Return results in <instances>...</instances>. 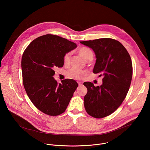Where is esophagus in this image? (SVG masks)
<instances>
[{"label":"esophagus","instance_id":"1","mask_svg":"<svg viewBox=\"0 0 150 150\" xmlns=\"http://www.w3.org/2000/svg\"><path fill=\"white\" fill-rule=\"evenodd\" d=\"M78 85H79V87H81V86H82V82H78Z\"/></svg>","mask_w":150,"mask_h":150}]
</instances>
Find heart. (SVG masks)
<instances>
[{
  "instance_id": "b5f03b06",
  "label": "heart",
  "mask_w": 150,
  "mask_h": 150,
  "mask_svg": "<svg viewBox=\"0 0 150 150\" xmlns=\"http://www.w3.org/2000/svg\"><path fill=\"white\" fill-rule=\"evenodd\" d=\"M78 52L83 57V59H84L87 61H88L93 58V53L92 50L87 47L83 46L80 47L78 50ZM71 54L70 52H68L64 54L63 57V61L64 65L65 66H68L69 65L71 60ZM86 74L87 72L85 71L75 68L71 69L67 72V76L68 78L75 79H81L86 75Z\"/></svg>"
}]
</instances>
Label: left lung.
Listing matches in <instances>:
<instances>
[{"mask_svg":"<svg viewBox=\"0 0 150 150\" xmlns=\"http://www.w3.org/2000/svg\"><path fill=\"white\" fill-rule=\"evenodd\" d=\"M80 42L91 48L96 54L94 74L104 76L100 86L95 87L90 82L83 83L88 91L83 98L85 109L91 116L103 118L118 109L129 91L132 77L131 58L125 47L113 38Z\"/></svg>","mask_w":150,"mask_h":150,"instance_id":"1","label":"left lung"}]
</instances>
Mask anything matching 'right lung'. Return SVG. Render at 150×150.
Segmentation results:
<instances>
[{"label": "right lung", "instance_id": "add662e5", "mask_svg": "<svg viewBox=\"0 0 150 150\" xmlns=\"http://www.w3.org/2000/svg\"><path fill=\"white\" fill-rule=\"evenodd\" d=\"M76 46L66 38L46 34L34 39L23 53L21 68L24 88L33 104L47 115L65 112L78 87L74 79L58 83L53 77L54 68L63 66L64 54Z\"/></svg>", "mask_w": 150, "mask_h": 150}]
</instances>
